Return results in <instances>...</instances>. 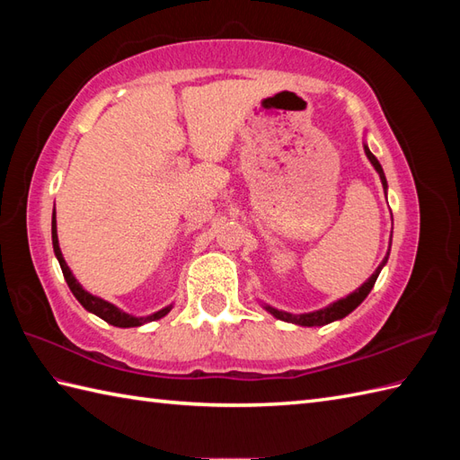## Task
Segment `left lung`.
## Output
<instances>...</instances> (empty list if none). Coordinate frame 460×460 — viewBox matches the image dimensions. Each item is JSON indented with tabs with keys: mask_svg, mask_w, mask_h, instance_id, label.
<instances>
[{
	"mask_svg": "<svg viewBox=\"0 0 460 460\" xmlns=\"http://www.w3.org/2000/svg\"><path fill=\"white\" fill-rule=\"evenodd\" d=\"M364 150H366L367 160L371 162V165H374L376 172L379 173L381 185H384V190L387 191V180H385L384 168H381V164L377 162L376 155L369 152L367 146H364ZM389 249H392V241H389ZM387 257H389V252L385 255V259L381 261V265L376 269L374 275H371V277L364 282V285H361L359 288H356V290L351 292V295H348L346 298H340V300H336V302H332V305L326 306V308H320V310H316V312H308V314H290V312L277 310V308H272V306H269V305H265V310L270 312V314L275 316V318H279V320H285V322H290V324H298V326H324V324H330V322H334V320H341L344 316H348L351 310H356V308L361 305V302L366 300V296L369 295V290L374 288V285H376V280H377V277H379L381 269L385 267Z\"/></svg>",
	"mask_w": 460,
	"mask_h": 460,
	"instance_id": "8db88e82",
	"label": "left lung"
}]
</instances>
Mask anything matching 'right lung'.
I'll list each match as a JSON object with an SVG mask.
<instances>
[{
  "instance_id": "1",
  "label": "right lung",
  "mask_w": 460,
  "mask_h": 460,
  "mask_svg": "<svg viewBox=\"0 0 460 460\" xmlns=\"http://www.w3.org/2000/svg\"><path fill=\"white\" fill-rule=\"evenodd\" d=\"M51 237H53V249H55V257L58 261V265H61V270H63V277L66 280L68 288H71V292L75 295V298L81 302L84 310L93 312V314H96L99 318H102L104 322H109V324L112 326H119V328H134V326H142L146 324V322H154V320H160L164 318L168 312L172 310V305L165 306L158 312H154V314L150 316H132V314H126V312H122L120 308H116L114 305H111V302H106L99 296H93L91 292H86L81 285L79 280H76L73 277L71 269L66 267V262L63 259V252H61V247H58V237H57V219H55V213H53V221H51Z\"/></svg>"
}]
</instances>
